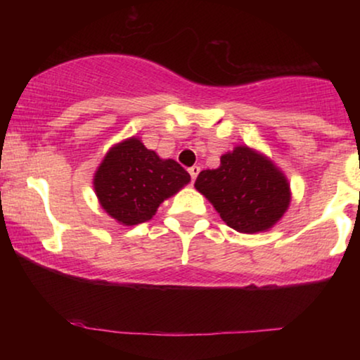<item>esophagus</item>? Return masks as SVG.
I'll list each match as a JSON object with an SVG mask.
<instances>
[{
	"label": "esophagus",
	"instance_id": "34e87169",
	"mask_svg": "<svg viewBox=\"0 0 360 360\" xmlns=\"http://www.w3.org/2000/svg\"><path fill=\"white\" fill-rule=\"evenodd\" d=\"M188 174H190V176H191V181H193V184H195L196 176H198V174H200V167H196V165L190 167V169H188Z\"/></svg>",
	"mask_w": 360,
	"mask_h": 360
}]
</instances>
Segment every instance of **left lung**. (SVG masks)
<instances>
[{
    "mask_svg": "<svg viewBox=\"0 0 360 360\" xmlns=\"http://www.w3.org/2000/svg\"><path fill=\"white\" fill-rule=\"evenodd\" d=\"M195 186L239 233L272 228L290 205V186L282 172L245 146L221 157L218 169L200 172Z\"/></svg>",
    "mask_w": 360,
    "mask_h": 360,
    "instance_id": "left-lung-1",
    "label": "left lung"
}]
</instances>
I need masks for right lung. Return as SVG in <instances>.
<instances>
[{
    "label": "right lung",
    "mask_w": 360,
    "mask_h": 360,
    "mask_svg": "<svg viewBox=\"0 0 360 360\" xmlns=\"http://www.w3.org/2000/svg\"><path fill=\"white\" fill-rule=\"evenodd\" d=\"M190 181L175 160H162L139 139L131 137L108 152L95 174L98 200L111 218L124 226L149 221L165 198Z\"/></svg>",
    "instance_id": "add662e5"
}]
</instances>
